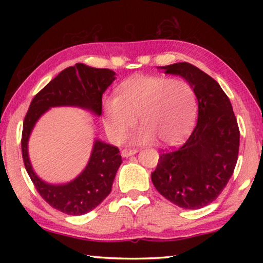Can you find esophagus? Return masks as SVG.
I'll return each mask as SVG.
<instances>
[{
    "label": "esophagus",
    "mask_w": 263,
    "mask_h": 263,
    "mask_svg": "<svg viewBox=\"0 0 263 263\" xmlns=\"http://www.w3.org/2000/svg\"><path fill=\"white\" fill-rule=\"evenodd\" d=\"M138 152V149L136 148H124L122 151V155L124 158H127V157H131V155L136 154Z\"/></svg>",
    "instance_id": "34e87169"
}]
</instances>
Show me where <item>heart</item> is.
I'll use <instances>...</instances> for the list:
<instances>
[{
	"label": "heart",
	"instance_id": "1",
	"mask_svg": "<svg viewBox=\"0 0 263 263\" xmlns=\"http://www.w3.org/2000/svg\"><path fill=\"white\" fill-rule=\"evenodd\" d=\"M196 115L195 90L184 80L135 77L119 86L118 96L103 100V124L114 141L123 140L138 117L142 126L133 141L158 139L163 145H176L193 130Z\"/></svg>",
	"mask_w": 263,
	"mask_h": 263
}]
</instances>
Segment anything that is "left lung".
<instances>
[{
    "mask_svg": "<svg viewBox=\"0 0 263 263\" xmlns=\"http://www.w3.org/2000/svg\"><path fill=\"white\" fill-rule=\"evenodd\" d=\"M194 88L198 119L180 148L162 151L151 175L160 194L175 205L195 210L221 194L238 161L240 131L228 95L210 75L188 62L162 66Z\"/></svg>",
    "mask_w": 263,
    "mask_h": 263,
    "instance_id": "left-lung-1",
    "label": "left lung"
}]
</instances>
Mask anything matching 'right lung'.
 <instances>
[{
    "instance_id": "obj_1",
    "label": "right lung",
    "mask_w": 263,
    "mask_h": 263,
    "mask_svg": "<svg viewBox=\"0 0 263 263\" xmlns=\"http://www.w3.org/2000/svg\"><path fill=\"white\" fill-rule=\"evenodd\" d=\"M115 80V72L75 64L47 83L33 97L22 132V157L34 188L44 201L66 215L80 216L94 210L110 194L122 157L114 145L96 140L84 171L66 184L53 185L34 174L28 155V140L35 122L52 106L73 105L102 114V95Z\"/></svg>"
}]
</instances>
